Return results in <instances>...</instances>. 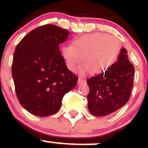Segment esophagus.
<instances>
[{"instance_id": "obj_1", "label": "esophagus", "mask_w": 148, "mask_h": 148, "mask_svg": "<svg viewBox=\"0 0 148 148\" xmlns=\"http://www.w3.org/2000/svg\"><path fill=\"white\" fill-rule=\"evenodd\" d=\"M85 82H86V80H85L84 79H82V78H79L78 79V82H77V84H78L79 85L85 83Z\"/></svg>"}]
</instances>
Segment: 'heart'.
Here are the masks:
<instances>
[{
  "instance_id": "1",
  "label": "heart",
  "mask_w": 148,
  "mask_h": 148,
  "mask_svg": "<svg viewBox=\"0 0 148 148\" xmlns=\"http://www.w3.org/2000/svg\"><path fill=\"white\" fill-rule=\"evenodd\" d=\"M118 38L101 33L76 38L73 45L62 47V55L67 68L75 71L83 62L81 74L93 71L99 74L107 70L115 61L120 50Z\"/></svg>"
}]
</instances>
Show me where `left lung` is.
Returning <instances> with one entry per match:
<instances>
[{"mask_svg": "<svg viewBox=\"0 0 148 148\" xmlns=\"http://www.w3.org/2000/svg\"><path fill=\"white\" fill-rule=\"evenodd\" d=\"M135 68L122 48L115 63L87 80L88 108L92 115L104 117L123 107L132 93Z\"/></svg>", "mask_w": 148, "mask_h": 148, "instance_id": "8db88e82", "label": "left lung"}]
</instances>
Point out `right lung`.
<instances>
[{"label": "right lung", "mask_w": 148, "mask_h": 148, "mask_svg": "<svg viewBox=\"0 0 148 148\" xmlns=\"http://www.w3.org/2000/svg\"><path fill=\"white\" fill-rule=\"evenodd\" d=\"M69 31L46 24L32 30L13 53L12 77L18 99L34 115L46 117L59 111L65 94L78 77L67 68L59 46Z\"/></svg>", "instance_id": "add662e5"}]
</instances>
